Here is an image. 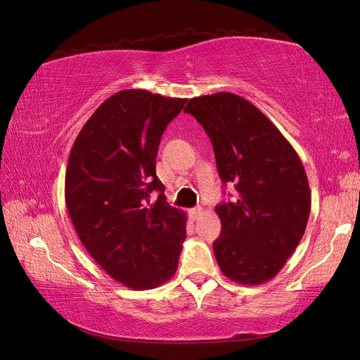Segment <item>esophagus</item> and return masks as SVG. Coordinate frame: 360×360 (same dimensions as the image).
<instances>
[{
	"label": "esophagus",
	"mask_w": 360,
	"mask_h": 360,
	"mask_svg": "<svg viewBox=\"0 0 360 360\" xmlns=\"http://www.w3.org/2000/svg\"><path fill=\"white\" fill-rule=\"evenodd\" d=\"M200 213H202V207H195V208L191 210V212H189V214H191L193 219H198L199 216H200Z\"/></svg>",
	"instance_id": "34e87169"
}]
</instances>
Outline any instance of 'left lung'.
<instances>
[{
	"label": "left lung",
	"instance_id": "1",
	"mask_svg": "<svg viewBox=\"0 0 360 360\" xmlns=\"http://www.w3.org/2000/svg\"><path fill=\"white\" fill-rule=\"evenodd\" d=\"M189 112L213 144L222 183L238 198L216 207L221 235L213 243L230 281L260 285L295 252L310 214V188L297 153L250 101L230 92L194 97Z\"/></svg>",
	"mask_w": 360,
	"mask_h": 360
}]
</instances>
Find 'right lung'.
I'll use <instances>...</instances> for the list:
<instances>
[{
    "instance_id": "obj_1",
    "label": "right lung",
    "mask_w": 360,
    "mask_h": 360,
    "mask_svg": "<svg viewBox=\"0 0 360 360\" xmlns=\"http://www.w3.org/2000/svg\"><path fill=\"white\" fill-rule=\"evenodd\" d=\"M185 103L144 89L114 94L81 128L67 162L65 205L81 243L133 290L160 287L177 271L186 216L166 202L157 153Z\"/></svg>"
}]
</instances>
